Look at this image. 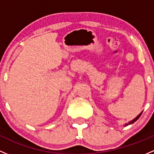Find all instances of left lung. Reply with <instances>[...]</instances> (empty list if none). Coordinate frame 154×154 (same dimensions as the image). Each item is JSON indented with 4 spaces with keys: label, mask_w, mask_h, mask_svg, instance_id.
I'll use <instances>...</instances> for the list:
<instances>
[{
    "label": "left lung",
    "mask_w": 154,
    "mask_h": 154,
    "mask_svg": "<svg viewBox=\"0 0 154 154\" xmlns=\"http://www.w3.org/2000/svg\"><path fill=\"white\" fill-rule=\"evenodd\" d=\"M141 114H142V112H140V113H139V115H138V116H136V118H135V119H133V120H132V121L129 122H128V123H127V124H125V126H128V125H131V124H133V123H134V122H135L136 121V120H137V119H139V117H140Z\"/></svg>",
    "instance_id": "left-lung-1"
}]
</instances>
